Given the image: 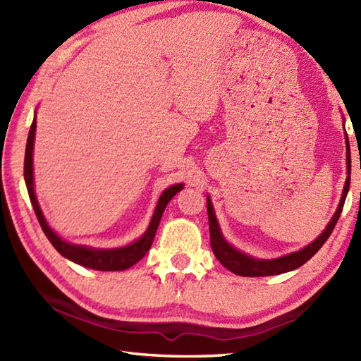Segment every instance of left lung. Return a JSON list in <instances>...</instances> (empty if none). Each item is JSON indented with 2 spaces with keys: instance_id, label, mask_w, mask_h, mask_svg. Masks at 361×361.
Wrapping results in <instances>:
<instances>
[{
  "instance_id": "8db88e82",
  "label": "left lung",
  "mask_w": 361,
  "mask_h": 361,
  "mask_svg": "<svg viewBox=\"0 0 361 361\" xmlns=\"http://www.w3.org/2000/svg\"><path fill=\"white\" fill-rule=\"evenodd\" d=\"M344 124V122H343ZM346 136V161H348V178L346 183H344V189L341 194V200L338 208H336V212L334 214L332 220L329 221V225L323 231L318 239L313 240L307 247H304L301 251L291 252V255L282 256L278 259H255L245 252L235 250L231 247L225 237L221 235L219 221L216 219V214H214V208L211 203V198L208 197V219H209V235H211V248L214 256L217 257L219 262L228 268L229 271H233L234 274L239 276H248V278H257V276H273V274H281V273H287L291 270H296L301 265L307 262L309 259L317 255L319 248L323 247L326 240L329 239V235L332 234L334 228L338 221L344 202H346V195L349 192V186H350V149H349V137L348 133H344Z\"/></svg>"
}]
</instances>
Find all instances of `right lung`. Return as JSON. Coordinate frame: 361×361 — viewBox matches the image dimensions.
Listing matches in <instances>:
<instances>
[{"mask_svg":"<svg viewBox=\"0 0 361 361\" xmlns=\"http://www.w3.org/2000/svg\"><path fill=\"white\" fill-rule=\"evenodd\" d=\"M35 127H37V121L34 118L32 126H30V130H29L27 142H26L25 181H26L30 203H32V208H34L35 216L38 219V224H40L44 235L48 237V240L52 243V247L56 248L63 257L73 260V262L79 264L82 267H87V268H93V270H99V271H121V270H127V268L135 265L137 260H141L145 256V252L150 250L153 239H155V233L158 229L161 216H163L166 206L169 202L172 200V197L183 189L181 183L180 185L167 188L164 192L161 194L158 204H157V209H155V212H153V217L150 220L147 231H145L136 242L130 243L128 247L113 248V250H96V248L83 247V245L68 243V242L60 239V237L49 228L48 221H46L43 212L40 209V204H38V202H37L35 192H34L32 152H34V140H35Z\"/></svg>","mask_w":361,"mask_h":361,"instance_id":"obj_1","label":"right lung"}]
</instances>
